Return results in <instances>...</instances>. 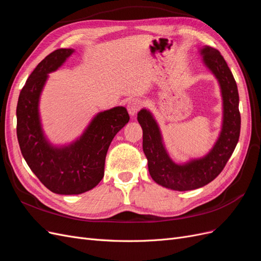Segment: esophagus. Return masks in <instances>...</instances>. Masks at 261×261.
<instances>
[{
  "instance_id": "34e87169",
  "label": "esophagus",
  "mask_w": 261,
  "mask_h": 261,
  "mask_svg": "<svg viewBox=\"0 0 261 261\" xmlns=\"http://www.w3.org/2000/svg\"><path fill=\"white\" fill-rule=\"evenodd\" d=\"M142 107V101L141 99H139V98H132V99H129L128 103H127V110H128V113L134 116L136 115L137 112L141 109Z\"/></svg>"
}]
</instances>
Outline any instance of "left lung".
Listing matches in <instances>:
<instances>
[{
    "label": "left lung",
    "mask_w": 261,
    "mask_h": 261,
    "mask_svg": "<svg viewBox=\"0 0 261 261\" xmlns=\"http://www.w3.org/2000/svg\"><path fill=\"white\" fill-rule=\"evenodd\" d=\"M204 65L217 79L222 97V126L217 141L207 154L177 164L165 149L159 125L152 113L141 109L137 120L142 128V149L150 176L162 187L176 191L194 190L216 178L226 166L240 137L241 115L234 77L219 50L211 46L200 49Z\"/></svg>",
    "instance_id": "left-lung-1"
}]
</instances>
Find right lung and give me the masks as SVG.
<instances>
[{"label":"right lung","mask_w":261,"mask_h":261,"mask_svg":"<svg viewBox=\"0 0 261 261\" xmlns=\"http://www.w3.org/2000/svg\"><path fill=\"white\" fill-rule=\"evenodd\" d=\"M59 48L45 57L22 87L17 103V138L23 159L48 190L57 194H81L92 190L105 174V161L114 136L128 123L126 108L99 112L81 136L67 146H54L42 128L39 102L48 73L72 55Z\"/></svg>","instance_id":"1"}]
</instances>
